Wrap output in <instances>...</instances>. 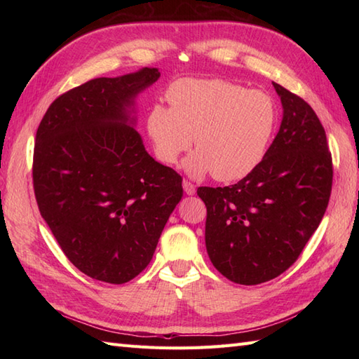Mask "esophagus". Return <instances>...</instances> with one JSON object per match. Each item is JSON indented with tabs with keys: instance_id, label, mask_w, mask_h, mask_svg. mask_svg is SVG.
<instances>
[{
	"instance_id": "obj_1",
	"label": "esophagus",
	"mask_w": 359,
	"mask_h": 359,
	"mask_svg": "<svg viewBox=\"0 0 359 359\" xmlns=\"http://www.w3.org/2000/svg\"><path fill=\"white\" fill-rule=\"evenodd\" d=\"M184 189H185V193H187L188 196H193V194L196 193L194 184H191V182H188V180H184Z\"/></svg>"
}]
</instances>
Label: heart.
Listing matches in <instances>:
<instances>
[{"mask_svg": "<svg viewBox=\"0 0 359 359\" xmlns=\"http://www.w3.org/2000/svg\"><path fill=\"white\" fill-rule=\"evenodd\" d=\"M171 108L151 106L147 128L157 157L174 165L185 151L193 177L212 172L217 180H239L255 171L278 126L271 95L226 80H182L168 93Z\"/></svg>", "mask_w": 359, "mask_h": 359, "instance_id": "heart-1", "label": "heart"}]
</instances>
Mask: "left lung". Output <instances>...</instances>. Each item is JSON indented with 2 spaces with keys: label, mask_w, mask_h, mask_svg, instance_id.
<instances>
[{
  "label": "left lung",
  "mask_w": 359,
  "mask_h": 359,
  "mask_svg": "<svg viewBox=\"0 0 359 359\" xmlns=\"http://www.w3.org/2000/svg\"><path fill=\"white\" fill-rule=\"evenodd\" d=\"M282 121L264 160L238 184L197 189L205 245L216 270L256 285L290 269L321 224L333 180L325 131L311 106L273 83Z\"/></svg>",
  "instance_id": "1"
}]
</instances>
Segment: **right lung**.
Segmentation results:
<instances>
[{
	"label": "right lung",
	"mask_w": 359,
	"mask_h": 359,
	"mask_svg": "<svg viewBox=\"0 0 359 359\" xmlns=\"http://www.w3.org/2000/svg\"><path fill=\"white\" fill-rule=\"evenodd\" d=\"M157 67L94 79L53 100L36 129L34 191L66 257L89 278L125 284L151 262L184 196L135 131L137 94Z\"/></svg>",
	"instance_id": "obj_1"
}]
</instances>
